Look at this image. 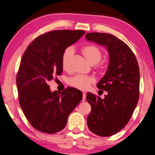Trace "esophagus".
Listing matches in <instances>:
<instances>
[{"mask_svg":"<svg viewBox=\"0 0 155 155\" xmlns=\"http://www.w3.org/2000/svg\"><path fill=\"white\" fill-rule=\"evenodd\" d=\"M85 99H86V94L83 93L82 94V101H84Z\"/></svg>","mask_w":155,"mask_h":155,"instance_id":"34e87169","label":"esophagus"}]
</instances>
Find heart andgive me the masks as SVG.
Listing matches in <instances>:
<instances>
[{
    "mask_svg": "<svg viewBox=\"0 0 155 155\" xmlns=\"http://www.w3.org/2000/svg\"><path fill=\"white\" fill-rule=\"evenodd\" d=\"M82 51L84 57L91 64H97L102 59V51L98 47L94 45L84 47L82 49ZM74 53H75L74 49L71 47H68L65 49L61 56V66L64 70H70L71 61L74 56ZM104 69L105 66L104 65H101L98 66V70L100 71H104ZM94 82H95V78L92 76L87 75H77L68 80V84L71 87L83 91L89 89L91 85L93 84Z\"/></svg>",
    "mask_w": 155,
    "mask_h": 155,
    "instance_id": "heart-1",
    "label": "heart"
}]
</instances>
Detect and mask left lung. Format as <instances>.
<instances>
[{
    "label": "left lung",
    "instance_id": "8db88e82",
    "mask_svg": "<svg viewBox=\"0 0 155 155\" xmlns=\"http://www.w3.org/2000/svg\"><path fill=\"white\" fill-rule=\"evenodd\" d=\"M85 38L105 46L109 51L108 68L96 85L107 94L101 99L91 92L87 94L91 107L87 120L89 129L96 135L107 137L126 126L136 108L140 94L139 66L131 48L115 35L94 32L87 33Z\"/></svg>",
    "mask_w": 155,
    "mask_h": 155
}]
</instances>
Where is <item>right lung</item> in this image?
Listing matches in <instances>:
<instances>
[{
    "label": "right lung",
    "mask_w": 155,
    "mask_h": 155,
    "mask_svg": "<svg viewBox=\"0 0 155 155\" xmlns=\"http://www.w3.org/2000/svg\"><path fill=\"white\" fill-rule=\"evenodd\" d=\"M85 33L82 30H56L39 35L24 51L17 73L18 99L33 128L47 134L64 129L68 115L82 99V93L67 87L51 92L48 82L62 73L65 49ZM55 80V79H54Z\"/></svg>",
    "instance_id": "obj_1"
}]
</instances>
